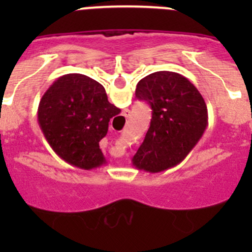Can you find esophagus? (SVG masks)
Instances as JSON below:
<instances>
[{
  "label": "esophagus",
  "instance_id": "34e87169",
  "mask_svg": "<svg viewBox=\"0 0 252 252\" xmlns=\"http://www.w3.org/2000/svg\"><path fill=\"white\" fill-rule=\"evenodd\" d=\"M128 115H130V112H128V111H126V112H125V116H126V117H128Z\"/></svg>",
  "mask_w": 252,
  "mask_h": 252
}]
</instances>
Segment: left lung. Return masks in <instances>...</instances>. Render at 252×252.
I'll list each match as a JSON object with an SVG mask.
<instances>
[{
	"instance_id": "obj_1",
	"label": "left lung",
	"mask_w": 252,
	"mask_h": 252,
	"mask_svg": "<svg viewBox=\"0 0 252 252\" xmlns=\"http://www.w3.org/2000/svg\"><path fill=\"white\" fill-rule=\"evenodd\" d=\"M135 94L150 104L153 116L132 165L149 173L174 168L186 159L206 130L208 112L203 97L189 79L168 70L142 78Z\"/></svg>"
}]
</instances>
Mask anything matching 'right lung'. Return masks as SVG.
<instances>
[{"label":"right lung","mask_w":252,"mask_h":252,"mask_svg":"<svg viewBox=\"0 0 252 252\" xmlns=\"http://www.w3.org/2000/svg\"><path fill=\"white\" fill-rule=\"evenodd\" d=\"M121 112L103 86L84 74L58 78L40 99L37 121L49 145L70 165L91 170L106 164L99 141Z\"/></svg>","instance_id":"right-lung-1"}]
</instances>
